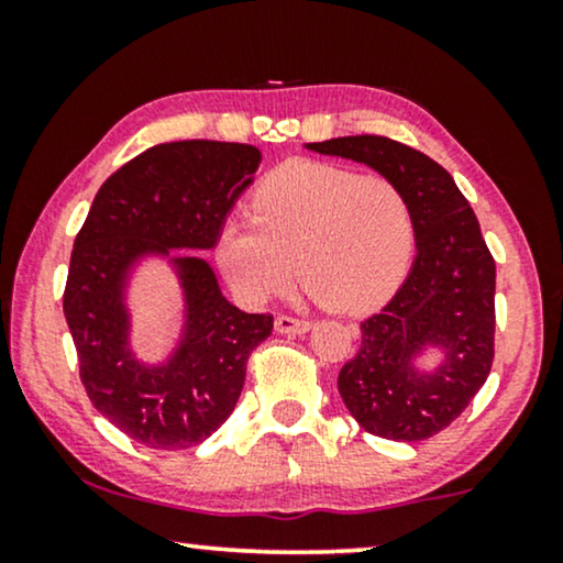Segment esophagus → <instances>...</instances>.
Here are the masks:
<instances>
[{"label": "esophagus", "mask_w": 563, "mask_h": 563, "mask_svg": "<svg viewBox=\"0 0 563 563\" xmlns=\"http://www.w3.org/2000/svg\"><path fill=\"white\" fill-rule=\"evenodd\" d=\"M274 325L279 333H287V335H302L307 330L312 328L310 320L305 318H295V314H276Z\"/></svg>", "instance_id": "34e87169"}]
</instances>
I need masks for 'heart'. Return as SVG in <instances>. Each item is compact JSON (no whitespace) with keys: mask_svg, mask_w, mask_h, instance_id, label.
Returning <instances> with one entry per match:
<instances>
[{"mask_svg":"<svg viewBox=\"0 0 563 563\" xmlns=\"http://www.w3.org/2000/svg\"><path fill=\"white\" fill-rule=\"evenodd\" d=\"M249 210L251 222H225L214 245L249 302L279 295L299 272L322 307L364 312L397 289L412 261L410 197L387 176L297 161L253 189Z\"/></svg>","mask_w":563,"mask_h":563,"instance_id":"b5f03b06","label":"heart"}]
</instances>
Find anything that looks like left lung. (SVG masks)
Here are the masks:
<instances>
[{
	"instance_id": "1",
	"label": "left lung",
	"mask_w": 563,
	"mask_h": 563,
	"mask_svg": "<svg viewBox=\"0 0 563 563\" xmlns=\"http://www.w3.org/2000/svg\"><path fill=\"white\" fill-rule=\"evenodd\" d=\"M307 148L372 166L397 181L415 212L418 256L397 295L361 322L358 353L338 374L349 412L366 433L418 443L449 428L487 382L495 361V258L451 174L384 135H351ZM422 344L446 364L411 368Z\"/></svg>"
}]
</instances>
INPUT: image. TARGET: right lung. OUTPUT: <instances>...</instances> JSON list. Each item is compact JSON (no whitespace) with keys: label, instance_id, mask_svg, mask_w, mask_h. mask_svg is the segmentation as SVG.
Wrapping results in <instances>:
<instances>
[{"label":"right lung","instance_id":"add662e5","mask_svg":"<svg viewBox=\"0 0 563 563\" xmlns=\"http://www.w3.org/2000/svg\"><path fill=\"white\" fill-rule=\"evenodd\" d=\"M261 151L245 143L176 141L143 151L99 187L74 241L64 289L79 376L91 405L135 443L184 451L210 438L241 397L245 364L274 314H249L220 295L207 261L184 256L187 333L166 366L128 351L122 276L145 251L212 249Z\"/></svg>","mask_w":563,"mask_h":563}]
</instances>
